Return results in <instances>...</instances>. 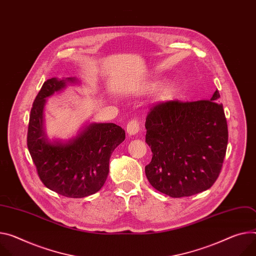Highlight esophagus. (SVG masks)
I'll return each mask as SVG.
<instances>
[{
    "instance_id": "1",
    "label": "esophagus",
    "mask_w": 256,
    "mask_h": 256,
    "mask_svg": "<svg viewBox=\"0 0 256 256\" xmlns=\"http://www.w3.org/2000/svg\"><path fill=\"white\" fill-rule=\"evenodd\" d=\"M140 130V124L134 120H132L126 126V132L130 136H134Z\"/></svg>"
}]
</instances>
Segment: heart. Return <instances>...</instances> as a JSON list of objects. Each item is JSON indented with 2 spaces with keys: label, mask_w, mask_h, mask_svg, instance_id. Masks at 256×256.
Segmentation results:
<instances>
[{
  "label": "heart",
  "mask_w": 256,
  "mask_h": 256,
  "mask_svg": "<svg viewBox=\"0 0 256 256\" xmlns=\"http://www.w3.org/2000/svg\"><path fill=\"white\" fill-rule=\"evenodd\" d=\"M172 92H174V90H172V86H170V88H166V94H168V95L172 94Z\"/></svg>",
  "instance_id": "1"
}]
</instances>
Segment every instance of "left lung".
<instances>
[{
    "mask_svg": "<svg viewBox=\"0 0 256 256\" xmlns=\"http://www.w3.org/2000/svg\"><path fill=\"white\" fill-rule=\"evenodd\" d=\"M216 90L210 100L168 101L146 118L152 160L145 174L157 191L174 198L206 191L218 180L228 145V124Z\"/></svg>",
    "mask_w": 256,
    "mask_h": 256,
    "instance_id": "left-lung-1",
    "label": "left lung"
}]
</instances>
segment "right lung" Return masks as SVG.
I'll return each instance as SVG.
<instances>
[{"mask_svg":"<svg viewBox=\"0 0 256 256\" xmlns=\"http://www.w3.org/2000/svg\"><path fill=\"white\" fill-rule=\"evenodd\" d=\"M76 78L46 80L34 99L30 116L28 148L38 174L48 189L70 198L97 193L107 178L109 159L126 138L115 124H90L69 141H50L44 128L46 99L60 92Z\"/></svg>","mask_w":256,"mask_h":256,"instance_id":"add662e5","label":"right lung"}]
</instances>
